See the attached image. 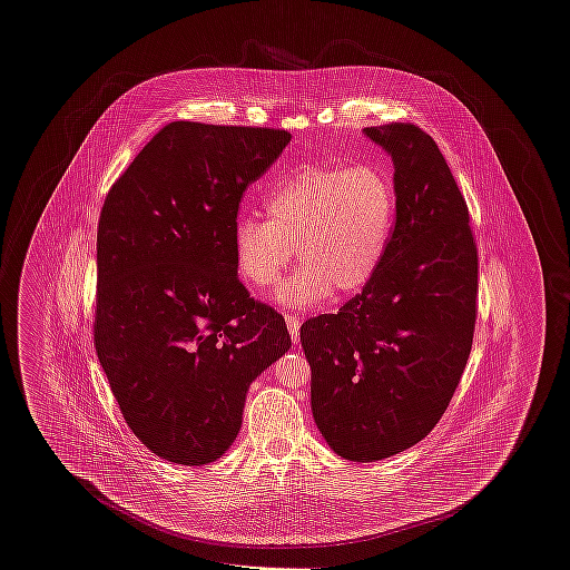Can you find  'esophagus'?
<instances>
[{"label":"esophagus","mask_w":570,"mask_h":570,"mask_svg":"<svg viewBox=\"0 0 570 570\" xmlns=\"http://www.w3.org/2000/svg\"><path fill=\"white\" fill-rule=\"evenodd\" d=\"M286 326L291 331V337L293 342H298V328H301V318L297 314H286Z\"/></svg>","instance_id":"1"}]
</instances>
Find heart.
Wrapping results in <instances>:
<instances>
[{"mask_svg": "<svg viewBox=\"0 0 570 570\" xmlns=\"http://www.w3.org/2000/svg\"><path fill=\"white\" fill-rule=\"evenodd\" d=\"M267 217L235 224L237 269L254 288H272L295 252L303 267L277 298L312 307L353 295L379 272L395 219V190L376 166L309 164L284 177L265 200Z\"/></svg>", "mask_w": 570, "mask_h": 570, "instance_id": "1", "label": "heart"}]
</instances>
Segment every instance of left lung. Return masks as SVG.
<instances>
[{
	"instance_id": "left-lung-1",
	"label": "left lung",
	"mask_w": 570,
	"mask_h": 570,
	"mask_svg": "<svg viewBox=\"0 0 570 570\" xmlns=\"http://www.w3.org/2000/svg\"><path fill=\"white\" fill-rule=\"evenodd\" d=\"M395 166V226L379 272L337 314L301 325L312 412L328 446L379 461L435 428L472 351L479 249L458 181L414 124L365 128Z\"/></svg>"
}]
</instances>
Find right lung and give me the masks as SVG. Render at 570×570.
I'll return each mask as SVG.
<instances>
[{"label": "right lung", "instance_id": "right-lung-1", "mask_svg": "<svg viewBox=\"0 0 570 570\" xmlns=\"http://www.w3.org/2000/svg\"><path fill=\"white\" fill-rule=\"evenodd\" d=\"M288 142L279 128L173 121L105 198L94 344L128 428L163 460L224 455L252 380L291 348L233 244L247 186Z\"/></svg>", "mask_w": 570, "mask_h": 570}]
</instances>
